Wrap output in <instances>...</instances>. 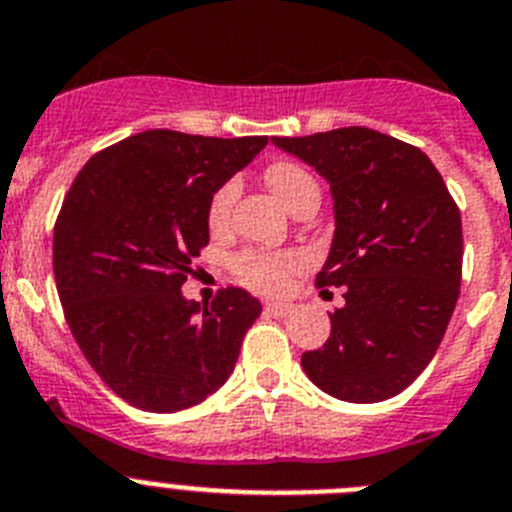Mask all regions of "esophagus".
<instances>
[{"mask_svg": "<svg viewBox=\"0 0 512 512\" xmlns=\"http://www.w3.org/2000/svg\"><path fill=\"white\" fill-rule=\"evenodd\" d=\"M290 311H293V303H285V301H267L265 303L267 316H288Z\"/></svg>", "mask_w": 512, "mask_h": 512, "instance_id": "1", "label": "esophagus"}]
</instances>
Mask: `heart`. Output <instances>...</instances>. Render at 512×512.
Segmentation results:
<instances>
[{"mask_svg": "<svg viewBox=\"0 0 512 512\" xmlns=\"http://www.w3.org/2000/svg\"><path fill=\"white\" fill-rule=\"evenodd\" d=\"M267 186L273 188L275 196L285 206H293L308 193H319V186L308 170L301 165L280 160L265 170ZM237 181H227L216 188L209 201V224L211 229H224L232 214L234 199H237ZM303 257L298 252H267V250H245L234 257V273L250 288L262 293H283L296 270H301Z\"/></svg>", "mask_w": 512, "mask_h": 512, "instance_id": "b5f03b06", "label": "heart"}]
</instances>
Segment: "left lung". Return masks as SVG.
Here are the masks:
<instances>
[{
  "label": "left lung",
  "instance_id": "8db88e82",
  "mask_svg": "<svg viewBox=\"0 0 512 512\" xmlns=\"http://www.w3.org/2000/svg\"><path fill=\"white\" fill-rule=\"evenodd\" d=\"M273 145L316 168L334 201V239L316 283L344 288V306L329 313L331 336L303 354V370L347 403L393 398L434 359L457 306V204L426 153L367 127Z\"/></svg>",
  "mask_w": 512,
  "mask_h": 512
}]
</instances>
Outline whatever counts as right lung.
Returning a JSON list of instances; mask_svg holds the SVG:
<instances>
[{
  "label": "right lung",
  "mask_w": 512,
  "mask_h": 512,
  "mask_svg": "<svg viewBox=\"0 0 512 512\" xmlns=\"http://www.w3.org/2000/svg\"><path fill=\"white\" fill-rule=\"evenodd\" d=\"M267 137L147 130L96 153L53 232V273L89 365L135 408L176 413L222 388L262 306L227 288L211 306L181 285L209 245V201Z\"/></svg>",
  "instance_id": "1"
}]
</instances>
